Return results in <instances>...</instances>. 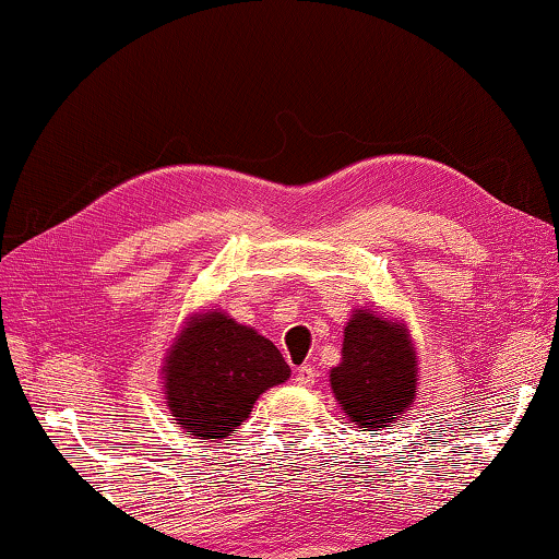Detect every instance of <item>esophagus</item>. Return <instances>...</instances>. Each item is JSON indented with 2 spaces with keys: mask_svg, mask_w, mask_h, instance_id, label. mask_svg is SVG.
Instances as JSON below:
<instances>
[{
  "mask_svg": "<svg viewBox=\"0 0 559 559\" xmlns=\"http://www.w3.org/2000/svg\"><path fill=\"white\" fill-rule=\"evenodd\" d=\"M316 381V371L311 369V366H298L296 369V384L298 386H313Z\"/></svg>",
  "mask_w": 559,
  "mask_h": 559,
  "instance_id": "34e87169",
  "label": "esophagus"
}]
</instances>
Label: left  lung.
I'll return each instance as SVG.
<instances>
[{
	"mask_svg": "<svg viewBox=\"0 0 559 559\" xmlns=\"http://www.w3.org/2000/svg\"><path fill=\"white\" fill-rule=\"evenodd\" d=\"M331 389L348 421L379 431L409 409L416 389L414 348L399 323L356 311L344 329L341 364L331 369Z\"/></svg>",
	"mask_w": 559,
	"mask_h": 559,
	"instance_id": "8db88e82",
	"label": "left lung"
}]
</instances>
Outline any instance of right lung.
Returning <instances> with one entry per match:
<instances>
[{
	"label": "right lung",
	"mask_w": 559,
	"mask_h": 559,
	"mask_svg": "<svg viewBox=\"0 0 559 559\" xmlns=\"http://www.w3.org/2000/svg\"><path fill=\"white\" fill-rule=\"evenodd\" d=\"M288 377L286 359L269 338L211 311L180 333L165 366V389L175 421L215 441L230 437L255 399Z\"/></svg>",
	"instance_id": "obj_1"
}]
</instances>
